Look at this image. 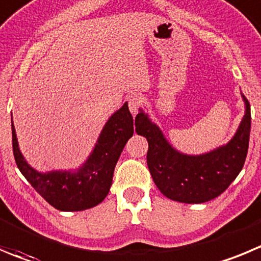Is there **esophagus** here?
Returning a JSON list of instances; mask_svg holds the SVG:
<instances>
[{
  "label": "esophagus",
  "mask_w": 261,
  "mask_h": 261,
  "mask_svg": "<svg viewBox=\"0 0 261 261\" xmlns=\"http://www.w3.org/2000/svg\"><path fill=\"white\" fill-rule=\"evenodd\" d=\"M141 103H142V100L138 96H130L128 98V106H129V111L132 113V115H137L138 111H140Z\"/></svg>",
  "instance_id": "obj_1"
}]
</instances>
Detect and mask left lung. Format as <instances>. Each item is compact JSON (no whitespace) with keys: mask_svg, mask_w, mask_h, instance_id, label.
Returning a JSON list of instances; mask_svg holds the SVG:
<instances>
[{"mask_svg":"<svg viewBox=\"0 0 261 261\" xmlns=\"http://www.w3.org/2000/svg\"><path fill=\"white\" fill-rule=\"evenodd\" d=\"M245 115L232 140L209 152L187 155L175 150L142 109L136 116V132L148 142L147 166L160 192L170 200L202 203L218 197L244 168L249 148L251 114L242 93Z\"/></svg>","mask_w":261,"mask_h":261,"instance_id":"8db88e82","label":"left lung"}]
</instances>
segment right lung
Segmentation results:
<instances>
[{"label": "right lung", "instance_id": "1", "mask_svg": "<svg viewBox=\"0 0 261 261\" xmlns=\"http://www.w3.org/2000/svg\"><path fill=\"white\" fill-rule=\"evenodd\" d=\"M11 130L19 170L32 187L60 212H82L102 202L110 191L119 156L135 132L133 116L125 102L106 121L95 147L78 169L42 173L32 168L21 153L12 121Z\"/></svg>", "mask_w": 261, "mask_h": 261}]
</instances>
